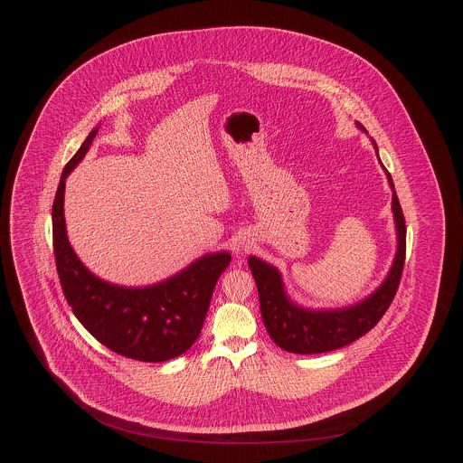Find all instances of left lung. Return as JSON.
Returning a JSON list of instances; mask_svg holds the SVG:
<instances>
[{"mask_svg":"<svg viewBox=\"0 0 463 463\" xmlns=\"http://www.w3.org/2000/svg\"><path fill=\"white\" fill-rule=\"evenodd\" d=\"M358 127L365 130L362 125ZM389 182L392 185L391 175ZM392 212L397 228L394 265L383 285L371 298L349 308L326 312L299 308L287 299L279 272L272 265L265 264L255 257L250 259V269L259 288L265 328L281 349L298 354L328 353L354 342L380 323L396 298L406 257V224L396 193L392 196Z\"/></svg>","mask_w":463,"mask_h":463,"instance_id":"obj_1","label":"left lung"}]
</instances>
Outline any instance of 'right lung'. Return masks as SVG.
Segmentation results:
<instances>
[{"label":"right lung","instance_id":"obj_1","mask_svg":"<svg viewBox=\"0 0 463 463\" xmlns=\"http://www.w3.org/2000/svg\"><path fill=\"white\" fill-rule=\"evenodd\" d=\"M98 128L89 133L64 167L52 210L53 251L59 279L76 319L110 351L138 360L165 362L191 349L203 328L217 279L232 257L206 255L164 283L127 288L90 274L74 255L66 235L67 175L85 156Z\"/></svg>","mask_w":463,"mask_h":463}]
</instances>
